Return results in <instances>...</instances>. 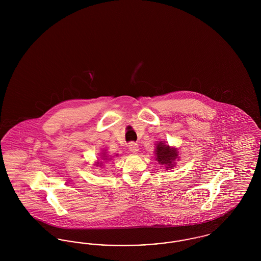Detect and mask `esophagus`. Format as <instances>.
I'll return each instance as SVG.
<instances>
[{"label":"esophagus","mask_w":261,"mask_h":261,"mask_svg":"<svg viewBox=\"0 0 261 261\" xmlns=\"http://www.w3.org/2000/svg\"><path fill=\"white\" fill-rule=\"evenodd\" d=\"M129 149H130V151H132V152H137L138 151V149H139V146H138V144L137 143H134V142H132V143H130L129 144Z\"/></svg>","instance_id":"1"}]
</instances>
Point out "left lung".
<instances>
[{"label":"left lung","mask_w":261,"mask_h":261,"mask_svg":"<svg viewBox=\"0 0 261 261\" xmlns=\"http://www.w3.org/2000/svg\"><path fill=\"white\" fill-rule=\"evenodd\" d=\"M155 154H156V161L162 165H166V168L173 167L172 162L177 159V149L173 148H169V146L163 145L162 143L158 144L156 149H155Z\"/></svg>","instance_id":"1"}]
</instances>
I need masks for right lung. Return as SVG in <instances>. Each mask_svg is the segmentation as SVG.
<instances>
[{
	"label": "right lung",
	"instance_id": "add662e5",
	"mask_svg": "<svg viewBox=\"0 0 261 261\" xmlns=\"http://www.w3.org/2000/svg\"><path fill=\"white\" fill-rule=\"evenodd\" d=\"M102 158H106V156H105V155H103V156H102ZM103 160H105V161H107V159H103ZM98 164H99V163H98ZM100 164H101V163H100Z\"/></svg>",
	"mask_w": 261,
	"mask_h": 261
}]
</instances>
